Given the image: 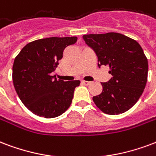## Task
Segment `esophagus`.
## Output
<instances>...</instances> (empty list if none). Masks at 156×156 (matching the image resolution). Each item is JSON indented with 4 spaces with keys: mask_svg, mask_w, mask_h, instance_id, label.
<instances>
[{
    "mask_svg": "<svg viewBox=\"0 0 156 156\" xmlns=\"http://www.w3.org/2000/svg\"><path fill=\"white\" fill-rule=\"evenodd\" d=\"M82 84L85 85V86H87L89 84H91V82H88V81H82Z\"/></svg>",
    "mask_w": 156,
    "mask_h": 156,
    "instance_id": "1",
    "label": "esophagus"
}]
</instances>
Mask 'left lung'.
I'll return each instance as SVG.
<instances>
[{
	"mask_svg": "<svg viewBox=\"0 0 156 156\" xmlns=\"http://www.w3.org/2000/svg\"><path fill=\"white\" fill-rule=\"evenodd\" d=\"M98 58V66L109 65L112 78L101 83L102 92L92 97L102 112L119 115L133 106L147 82L148 61L133 39L118 33L83 36Z\"/></svg>",
	"mask_w": 156,
	"mask_h": 156,
	"instance_id": "1",
	"label": "left lung"
}]
</instances>
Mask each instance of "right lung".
<instances>
[{
    "mask_svg": "<svg viewBox=\"0 0 156 156\" xmlns=\"http://www.w3.org/2000/svg\"><path fill=\"white\" fill-rule=\"evenodd\" d=\"M77 37L38 39L29 42L15 57L12 78L18 96L31 112L46 119L61 115L72 103L80 81L64 82L51 76L64 50Z\"/></svg>",
    "mask_w": 156,
    "mask_h": 156,
    "instance_id": "right-lung-1",
    "label": "right lung"
}]
</instances>
